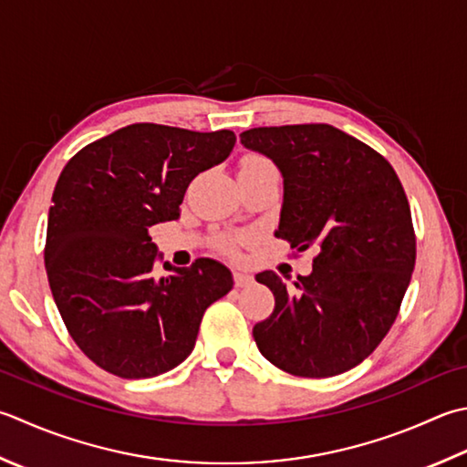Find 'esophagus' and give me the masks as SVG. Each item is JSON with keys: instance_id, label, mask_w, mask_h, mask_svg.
I'll return each mask as SVG.
<instances>
[{"instance_id": "1", "label": "esophagus", "mask_w": 467, "mask_h": 467, "mask_svg": "<svg viewBox=\"0 0 467 467\" xmlns=\"http://www.w3.org/2000/svg\"><path fill=\"white\" fill-rule=\"evenodd\" d=\"M253 283V275L246 271H234V285L236 287H249Z\"/></svg>"}]
</instances>
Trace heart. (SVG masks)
<instances>
[{
  "label": "heart",
  "instance_id": "b5f03b06",
  "mask_svg": "<svg viewBox=\"0 0 467 467\" xmlns=\"http://www.w3.org/2000/svg\"><path fill=\"white\" fill-rule=\"evenodd\" d=\"M259 171H275L271 160L265 158L259 153H249L244 155L241 161V173H259Z\"/></svg>",
  "mask_w": 467,
  "mask_h": 467
}]
</instances>
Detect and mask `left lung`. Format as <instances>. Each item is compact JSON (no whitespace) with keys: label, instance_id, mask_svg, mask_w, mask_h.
<instances>
[{"label":"left lung","instance_id":"left-lung-1","mask_svg":"<svg viewBox=\"0 0 467 467\" xmlns=\"http://www.w3.org/2000/svg\"><path fill=\"white\" fill-rule=\"evenodd\" d=\"M283 176L277 239L317 246L296 289L273 271L257 281L275 296L253 327L257 348L294 377L326 379L368 358L395 324L415 269V231L403 184L379 151L326 123L241 133Z\"/></svg>","mask_w":467,"mask_h":467}]
</instances>
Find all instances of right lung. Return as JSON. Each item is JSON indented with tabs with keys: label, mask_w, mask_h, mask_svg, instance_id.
<instances>
[{
	"label": "right lung",
	"mask_w": 467,
	"mask_h": 467,
	"mask_svg": "<svg viewBox=\"0 0 467 467\" xmlns=\"http://www.w3.org/2000/svg\"><path fill=\"white\" fill-rule=\"evenodd\" d=\"M233 131L133 123L82 148L52 194L44 263L72 340L97 367L151 379L194 350L210 304L233 289L223 263L196 259L155 277L153 224L180 218L186 188L224 161Z\"/></svg>",
	"instance_id": "right-lung-1"
}]
</instances>
